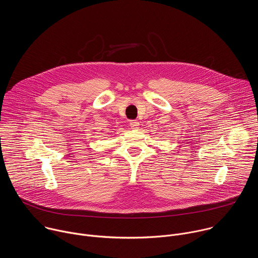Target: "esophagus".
I'll return each mask as SVG.
<instances>
[{"mask_svg":"<svg viewBox=\"0 0 258 258\" xmlns=\"http://www.w3.org/2000/svg\"><path fill=\"white\" fill-rule=\"evenodd\" d=\"M130 126L132 130H138L140 126V122L138 120H131L130 121Z\"/></svg>","mask_w":258,"mask_h":258,"instance_id":"esophagus-1","label":"esophagus"}]
</instances>
